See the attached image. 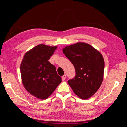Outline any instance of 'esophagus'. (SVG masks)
I'll return each instance as SVG.
<instances>
[{
	"label": "esophagus",
	"mask_w": 127,
	"mask_h": 127,
	"mask_svg": "<svg viewBox=\"0 0 127 127\" xmlns=\"http://www.w3.org/2000/svg\"><path fill=\"white\" fill-rule=\"evenodd\" d=\"M66 78V74H64L63 76H62V80H65Z\"/></svg>",
	"instance_id": "1"
}]
</instances>
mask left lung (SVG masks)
<instances>
[{
	"label": "left lung",
	"instance_id": "8db88e82",
	"mask_svg": "<svg viewBox=\"0 0 127 127\" xmlns=\"http://www.w3.org/2000/svg\"><path fill=\"white\" fill-rule=\"evenodd\" d=\"M63 52L75 69V77L68 81L69 85L80 99H89L102 85L104 71L103 55L84 42L66 46Z\"/></svg>",
	"mask_w": 127,
	"mask_h": 127
}]
</instances>
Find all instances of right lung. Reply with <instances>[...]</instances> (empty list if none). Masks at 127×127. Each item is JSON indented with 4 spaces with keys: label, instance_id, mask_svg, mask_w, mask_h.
Segmentation results:
<instances>
[{
    "label": "right lung",
    "instance_id": "right-lung-1",
    "mask_svg": "<svg viewBox=\"0 0 127 127\" xmlns=\"http://www.w3.org/2000/svg\"><path fill=\"white\" fill-rule=\"evenodd\" d=\"M56 46L39 44L25 53L20 66L25 90L40 99H46L61 82L55 67L48 61Z\"/></svg>",
    "mask_w": 127,
    "mask_h": 127
}]
</instances>
